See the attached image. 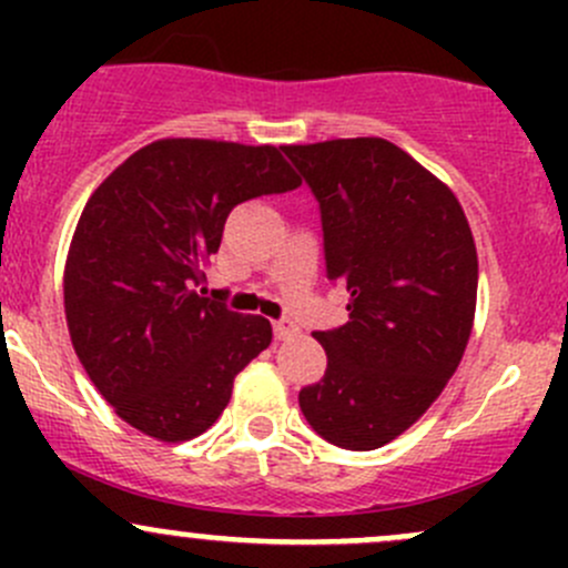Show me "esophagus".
Here are the masks:
<instances>
[{
	"label": "esophagus",
	"mask_w": 568,
	"mask_h": 568,
	"mask_svg": "<svg viewBox=\"0 0 568 568\" xmlns=\"http://www.w3.org/2000/svg\"><path fill=\"white\" fill-rule=\"evenodd\" d=\"M272 326H274V337H277V341H288V337L300 335V326L288 318H277Z\"/></svg>",
	"instance_id": "34e87169"
}]
</instances>
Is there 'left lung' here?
I'll use <instances>...</instances> for the list:
<instances>
[{
    "instance_id": "8db88e82",
    "label": "left lung",
    "mask_w": 568,
    "mask_h": 568,
    "mask_svg": "<svg viewBox=\"0 0 568 568\" xmlns=\"http://www.w3.org/2000/svg\"><path fill=\"white\" fill-rule=\"evenodd\" d=\"M283 151L318 200L326 277L352 294L346 324L313 332L326 371L302 387V415L337 448H382L459 368L478 294L473 231L456 194L393 142Z\"/></svg>"
}]
</instances>
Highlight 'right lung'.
I'll return each mask as SVG.
<instances>
[{"instance_id": "obj_1", "label": "right lung", "mask_w": 568, "mask_h": 568, "mask_svg": "<svg viewBox=\"0 0 568 568\" xmlns=\"http://www.w3.org/2000/svg\"><path fill=\"white\" fill-rule=\"evenodd\" d=\"M302 183L280 148L159 140L90 194L65 261L79 363L136 432L183 443L216 423L272 324L203 296L205 263L239 203Z\"/></svg>"}]
</instances>
